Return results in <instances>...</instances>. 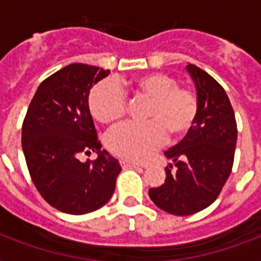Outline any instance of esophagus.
Instances as JSON below:
<instances>
[{
    "label": "esophagus",
    "instance_id": "esophagus-1",
    "mask_svg": "<svg viewBox=\"0 0 261 261\" xmlns=\"http://www.w3.org/2000/svg\"><path fill=\"white\" fill-rule=\"evenodd\" d=\"M120 165H122L123 169H128V168H145V165H141V164L137 163H130V161H120Z\"/></svg>",
    "mask_w": 261,
    "mask_h": 261
}]
</instances>
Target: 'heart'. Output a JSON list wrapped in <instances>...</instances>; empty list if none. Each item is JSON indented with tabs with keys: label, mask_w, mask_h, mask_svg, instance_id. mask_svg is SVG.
Returning a JSON list of instances; mask_svg holds the SVG:
<instances>
[{
	"label": "heart",
	"mask_w": 261,
	"mask_h": 261,
	"mask_svg": "<svg viewBox=\"0 0 261 261\" xmlns=\"http://www.w3.org/2000/svg\"><path fill=\"white\" fill-rule=\"evenodd\" d=\"M135 96L149 98L143 119L128 122L108 133V150L127 161H145L159 149L169 135L184 138L194 128L199 115V97L194 89L180 87L177 80L163 71H151L127 81ZM92 116L102 124H114L124 116L127 108L123 90L111 80L94 85L88 96Z\"/></svg>",
	"instance_id": "1"
}]
</instances>
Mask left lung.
<instances>
[{
    "instance_id": "8db88e82",
    "label": "left lung",
    "mask_w": 261,
    "mask_h": 261,
    "mask_svg": "<svg viewBox=\"0 0 261 261\" xmlns=\"http://www.w3.org/2000/svg\"><path fill=\"white\" fill-rule=\"evenodd\" d=\"M199 97L194 128L165 151L172 163L165 168V182L149 190L161 210L192 215L204 210L221 194L234 161L237 122L226 92L208 73L187 65Z\"/></svg>"
}]
</instances>
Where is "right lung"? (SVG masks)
I'll use <instances>...</instances> for the list:
<instances>
[{"label":"right lung","mask_w":261,"mask_h":261,"mask_svg":"<svg viewBox=\"0 0 261 261\" xmlns=\"http://www.w3.org/2000/svg\"><path fill=\"white\" fill-rule=\"evenodd\" d=\"M110 70L71 63L39 85L27 111L21 145L36 190L50 206L83 215L102 207L115 191L122 168L101 149L88 96ZM94 151L96 160L78 157Z\"/></svg>","instance_id":"obj_1"}]
</instances>
